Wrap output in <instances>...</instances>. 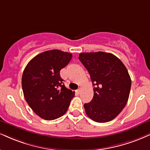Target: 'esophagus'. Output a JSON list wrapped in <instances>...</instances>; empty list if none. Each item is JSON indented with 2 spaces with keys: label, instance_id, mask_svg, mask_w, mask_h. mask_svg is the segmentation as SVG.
Segmentation results:
<instances>
[{
  "label": "esophagus",
  "instance_id": "esophagus-1",
  "mask_svg": "<svg viewBox=\"0 0 150 150\" xmlns=\"http://www.w3.org/2000/svg\"><path fill=\"white\" fill-rule=\"evenodd\" d=\"M75 93H77V94H79V93H80V89H77V90H75Z\"/></svg>",
  "mask_w": 150,
  "mask_h": 150
}]
</instances>
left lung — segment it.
<instances>
[{
	"label": "left lung",
	"instance_id": "obj_1",
	"mask_svg": "<svg viewBox=\"0 0 150 150\" xmlns=\"http://www.w3.org/2000/svg\"><path fill=\"white\" fill-rule=\"evenodd\" d=\"M79 59L94 86L92 100L84 105L86 115L99 123L112 120L129 99L131 80L127 68L116 56L103 52L81 53Z\"/></svg>",
	"mask_w": 150,
	"mask_h": 150
}]
</instances>
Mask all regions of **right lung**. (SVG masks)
Listing matches in <instances>:
<instances>
[{
  "label": "right lung",
  "mask_w": 150,
  "mask_h": 150,
  "mask_svg": "<svg viewBox=\"0 0 150 150\" xmlns=\"http://www.w3.org/2000/svg\"><path fill=\"white\" fill-rule=\"evenodd\" d=\"M72 57L68 52L49 50L33 58L23 70L21 85L24 98L34 112L44 120L63 116L75 96L60 76V70Z\"/></svg>",
  "instance_id": "obj_1"
}]
</instances>
